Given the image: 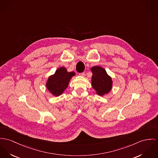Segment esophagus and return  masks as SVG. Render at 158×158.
<instances>
[{"label": "esophagus", "mask_w": 158, "mask_h": 158, "mask_svg": "<svg viewBox=\"0 0 158 158\" xmlns=\"http://www.w3.org/2000/svg\"><path fill=\"white\" fill-rule=\"evenodd\" d=\"M80 76H85V73L84 72H82V73H79V74Z\"/></svg>", "instance_id": "1"}]
</instances>
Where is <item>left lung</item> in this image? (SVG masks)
I'll use <instances>...</instances> for the list:
<instances>
[{"label": "left lung", "mask_w": 158, "mask_h": 158, "mask_svg": "<svg viewBox=\"0 0 158 158\" xmlns=\"http://www.w3.org/2000/svg\"><path fill=\"white\" fill-rule=\"evenodd\" d=\"M93 72L91 84L93 88L100 96L108 93L112 88V79L105 70L100 67L95 66L91 69Z\"/></svg>", "instance_id": "left-lung-1"}]
</instances>
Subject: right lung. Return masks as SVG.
I'll return each mask as SVG.
<instances>
[{
	"mask_svg": "<svg viewBox=\"0 0 158 158\" xmlns=\"http://www.w3.org/2000/svg\"><path fill=\"white\" fill-rule=\"evenodd\" d=\"M74 75L75 73L73 72L69 73L65 68L61 67L49 77L46 86L52 94L58 96L67 88L70 79Z\"/></svg>",
	"mask_w": 158,
	"mask_h": 158,
	"instance_id": "1",
	"label": "right lung"
}]
</instances>
